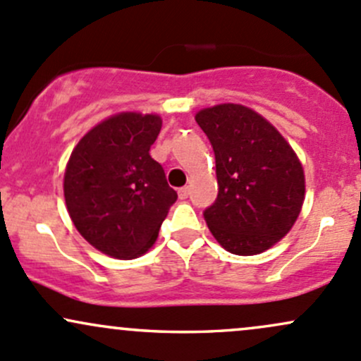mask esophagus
Masks as SVG:
<instances>
[{"label": "esophagus", "instance_id": "obj_1", "mask_svg": "<svg viewBox=\"0 0 361 361\" xmlns=\"http://www.w3.org/2000/svg\"><path fill=\"white\" fill-rule=\"evenodd\" d=\"M188 196H189V188H188V185H184V188L179 189V197H180V200H185Z\"/></svg>", "mask_w": 361, "mask_h": 361}]
</instances>
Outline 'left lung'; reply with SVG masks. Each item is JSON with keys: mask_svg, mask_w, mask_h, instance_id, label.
Here are the masks:
<instances>
[{"mask_svg": "<svg viewBox=\"0 0 361 361\" xmlns=\"http://www.w3.org/2000/svg\"><path fill=\"white\" fill-rule=\"evenodd\" d=\"M215 153L219 195L204 210L232 255L263 253L290 231L305 201V173L281 133L251 108L224 103L196 114Z\"/></svg>", "mask_w": 361, "mask_h": 361, "instance_id": "8db88e82", "label": "left lung"}]
</instances>
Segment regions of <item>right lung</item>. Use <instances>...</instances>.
I'll use <instances>...</instances> for the list:
<instances>
[{
    "label": "right lung",
    "instance_id": "right-lung-1",
    "mask_svg": "<svg viewBox=\"0 0 361 361\" xmlns=\"http://www.w3.org/2000/svg\"><path fill=\"white\" fill-rule=\"evenodd\" d=\"M161 129L158 115L123 111L92 127L65 169L68 215L86 241L118 259L153 246L177 192L149 148Z\"/></svg>",
    "mask_w": 361,
    "mask_h": 361
}]
</instances>
